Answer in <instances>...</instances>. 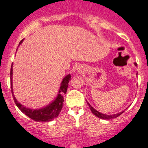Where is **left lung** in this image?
<instances>
[{
    "instance_id": "1",
    "label": "left lung",
    "mask_w": 148,
    "mask_h": 148,
    "mask_svg": "<svg viewBox=\"0 0 148 148\" xmlns=\"http://www.w3.org/2000/svg\"><path fill=\"white\" fill-rule=\"evenodd\" d=\"M135 66H137V63H134ZM88 105H89V107L90 109L91 112H93V114H95V115L96 116V117H98V118H101V119H103V120H111V119H114V118H116L117 117H118L119 115H121L122 113L124 112V111L121 112L120 113H118V114H112V115H107V114H102V113L99 112H98L97 110H95L93 107H92L90 106V104H89L88 103Z\"/></svg>"
}]
</instances>
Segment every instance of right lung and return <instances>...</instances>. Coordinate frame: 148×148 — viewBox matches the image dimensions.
Segmentation results:
<instances>
[{
	"label": "right lung",
	"mask_w": 148,
	"mask_h": 148,
	"mask_svg": "<svg viewBox=\"0 0 148 148\" xmlns=\"http://www.w3.org/2000/svg\"><path fill=\"white\" fill-rule=\"evenodd\" d=\"M22 41H23V40L20 42V45L22 43ZM10 79L12 93H13V91H12V65L10 71ZM70 79H71V75L70 74H68L66 77L63 78V81H62L61 84H60L59 93L56 99L51 104H49V106H47L45 108L37 110H30V109L26 108V107L20 104L16 100V99H15V97L13 95V99L15 102V104L24 114H25L27 117H29V118H31L34 121H38V122H40V121H41V122H49V121H52L54 118H57L60 112L61 111V109L63 105V101H64L63 95L66 93L68 85H69V82L70 81Z\"/></svg>",
	"instance_id": "1"
}]
</instances>
